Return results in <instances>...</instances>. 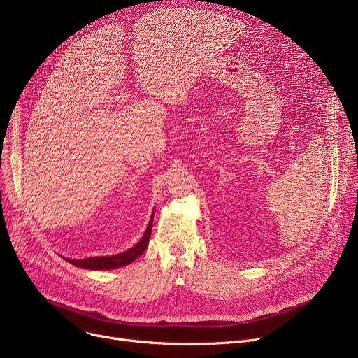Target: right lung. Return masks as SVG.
<instances>
[{
	"mask_svg": "<svg viewBox=\"0 0 358 358\" xmlns=\"http://www.w3.org/2000/svg\"><path fill=\"white\" fill-rule=\"evenodd\" d=\"M152 220H154V213L150 216L148 228L141 238V241L136 243L135 247H131L130 250L117 254V255H110V257H90L84 259H69L65 258L68 262H71L72 266L80 267V268H87V270H113V268H120L124 267L130 262H134L139 255H142L149 243L150 232H152Z\"/></svg>",
	"mask_w": 358,
	"mask_h": 358,
	"instance_id": "obj_1",
	"label": "right lung"
}]
</instances>
